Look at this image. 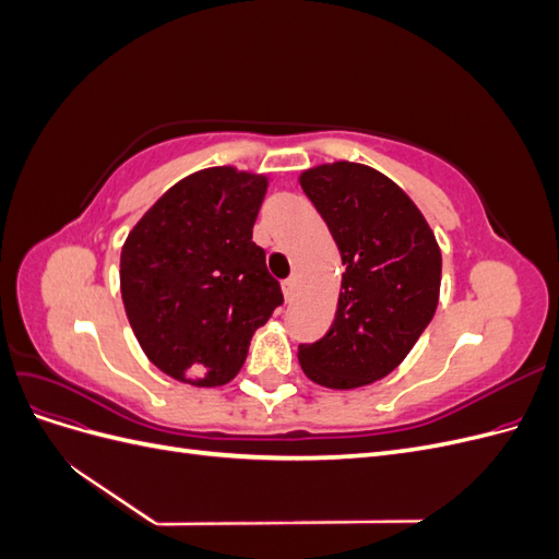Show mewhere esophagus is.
Returning a JSON list of instances; mask_svg holds the SVG:
<instances>
[{
    "label": "esophagus",
    "mask_w": 559,
    "mask_h": 559,
    "mask_svg": "<svg viewBox=\"0 0 559 559\" xmlns=\"http://www.w3.org/2000/svg\"><path fill=\"white\" fill-rule=\"evenodd\" d=\"M282 292H284L286 302H292L296 298V280L294 277L292 280H284L282 282Z\"/></svg>",
    "instance_id": "esophagus-1"
}]
</instances>
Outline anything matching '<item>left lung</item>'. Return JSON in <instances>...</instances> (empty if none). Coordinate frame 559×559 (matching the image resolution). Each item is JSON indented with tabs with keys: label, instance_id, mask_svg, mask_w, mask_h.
I'll use <instances>...</instances> for the list:
<instances>
[{
	"label": "left lung",
	"instance_id": "left-lung-1",
	"mask_svg": "<svg viewBox=\"0 0 559 559\" xmlns=\"http://www.w3.org/2000/svg\"><path fill=\"white\" fill-rule=\"evenodd\" d=\"M345 265L329 333L298 345L302 373L331 389L376 382L408 357L441 292V249L427 218L399 186L359 163L300 175Z\"/></svg>",
	"mask_w": 559,
	"mask_h": 559
}]
</instances>
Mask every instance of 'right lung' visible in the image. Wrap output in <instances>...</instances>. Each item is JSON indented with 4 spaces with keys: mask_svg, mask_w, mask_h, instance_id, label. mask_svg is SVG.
Wrapping results in <instances>:
<instances>
[{
    "mask_svg": "<svg viewBox=\"0 0 559 559\" xmlns=\"http://www.w3.org/2000/svg\"><path fill=\"white\" fill-rule=\"evenodd\" d=\"M263 175L210 167L181 179L128 235L121 296L151 364L218 386L240 373L253 331L284 302L251 240Z\"/></svg>",
    "mask_w": 559,
    "mask_h": 559,
    "instance_id": "add662e5",
    "label": "right lung"
}]
</instances>
